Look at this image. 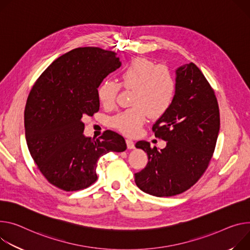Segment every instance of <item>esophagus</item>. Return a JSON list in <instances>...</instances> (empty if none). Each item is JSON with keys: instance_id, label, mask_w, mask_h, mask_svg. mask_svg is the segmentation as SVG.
<instances>
[{"instance_id": "obj_1", "label": "esophagus", "mask_w": 250, "mask_h": 250, "mask_svg": "<svg viewBox=\"0 0 250 250\" xmlns=\"http://www.w3.org/2000/svg\"><path fill=\"white\" fill-rule=\"evenodd\" d=\"M126 146H127V148H128V149L134 148V143H133L131 140H129V139L126 140Z\"/></svg>"}]
</instances>
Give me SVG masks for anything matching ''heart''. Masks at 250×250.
<instances>
[{"label":"heart","mask_w":250,"mask_h":250,"mask_svg":"<svg viewBox=\"0 0 250 250\" xmlns=\"http://www.w3.org/2000/svg\"><path fill=\"white\" fill-rule=\"evenodd\" d=\"M120 81L123 87L132 89V106L119 112L111 123L127 135L139 133L148 116L153 119L164 116L174 101L176 82L171 71L146 58L131 60L120 72ZM119 89L115 82H103L98 88L100 102L105 106L112 105Z\"/></svg>","instance_id":"obj_1"}]
</instances>
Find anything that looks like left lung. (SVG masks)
I'll list each match as a JSON object with an SVG mask.
<instances>
[{
  "label": "left lung",
  "mask_w": 250,
  "mask_h": 250,
  "mask_svg": "<svg viewBox=\"0 0 250 250\" xmlns=\"http://www.w3.org/2000/svg\"><path fill=\"white\" fill-rule=\"evenodd\" d=\"M176 92L170 108L152 126L167 142L163 149L140 141L135 147L147 153L146 167L134 173L138 188L150 195L173 196L190 188L211 160L220 125L213 89L193 63L175 70Z\"/></svg>",
  "instance_id": "left-lung-1"
}]
</instances>
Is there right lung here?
<instances>
[{"mask_svg": "<svg viewBox=\"0 0 250 250\" xmlns=\"http://www.w3.org/2000/svg\"><path fill=\"white\" fill-rule=\"evenodd\" d=\"M121 65L111 51L78 48L54 61L33 86L25 108L27 145L53 186L65 191L85 188L98 179L102 155L126 149L115 131H104L101 140L83 133V118L100 109V84Z\"/></svg>", "mask_w": 250, "mask_h": 250, "instance_id": "1", "label": "right lung"}]
</instances>
